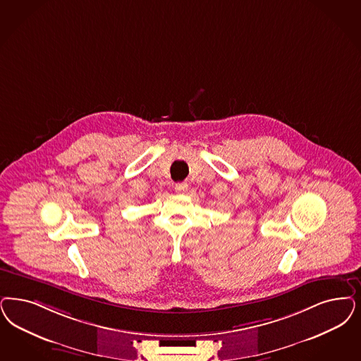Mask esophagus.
Returning <instances> with one entry per match:
<instances>
[{"label":"esophagus","mask_w":361,"mask_h":361,"mask_svg":"<svg viewBox=\"0 0 361 361\" xmlns=\"http://www.w3.org/2000/svg\"><path fill=\"white\" fill-rule=\"evenodd\" d=\"M174 190H176L177 193H184V192H187V183H178V184H176V185H174Z\"/></svg>","instance_id":"1"}]
</instances>
